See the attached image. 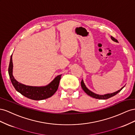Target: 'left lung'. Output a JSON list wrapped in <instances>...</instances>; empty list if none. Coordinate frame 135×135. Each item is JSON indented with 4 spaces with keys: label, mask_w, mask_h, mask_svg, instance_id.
<instances>
[{
    "label": "left lung",
    "mask_w": 135,
    "mask_h": 135,
    "mask_svg": "<svg viewBox=\"0 0 135 135\" xmlns=\"http://www.w3.org/2000/svg\"><path fill=\"white\" fill-rule=\"evenodd\" d=\"M111 39L114 42H118V40L115 39L114 37H113L112 36H111ZM81 87L83 88V89L84 90V91L85 92V93L88 94L89 95L90 97L96 98V99H108L109 98H111L113 97V96L115 95L116 94H117L119 92H120L123 88L125 86V85L122 87L120 89H119V90L114 92V93H108V94H103V95H100V94H95L94 93V92L90 91L88 88L85 85L84 83V81L83 80H81Z\"/></svg>",
    "instance_id": "1"
}]
</instances>
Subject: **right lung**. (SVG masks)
I'll return each mask as SVG.
<instances>
[{
    "instance_id": "add662e5",
    "label": "right lung",
    "mask_w": 135,
    "mask_h": 135,
    "mask_svg": "<svg viewBox=\"0 0 135 135\" xmlns=\"http://www.w3.org/2000/svg\"><path fill=\"white\" fill-rule=\"evenodd\" d=\"M8 74L11 83L15 89L25 97L36 101L48 98L53 95L57 90L61 76V75L57 76L51 83L46 86H33L21 84L18 82L13 76L12 55L11 56Z\"/></svg>"
}]
</instances>
